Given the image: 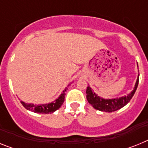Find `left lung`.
I'll use <instances>...</instances> for the list:
<instances>
[{"mask_svg": "<svg viewBox=\"0 0 148 148\" xmlns=\"http://www.w3.org/2000/svg\"><path fill=\"white\" fill-rule=\"evenodd\" d=\"M137 66H138V64H137ZM138 79H139V73L138 74L135 86L131 92L127 95H123L121 97L114 98V99H104L102 97H100L99 95H98V94L94 92V90L90 86H88L86 91L87 101L93 107V108L99 111H103L106 113H112V112L118 110L122 108L123 107H125L131 100L138 87Z\"/></svg>", "mask_w": 148, "mask_h": 148, "instance_id": "1", "label": "left lung"}]
</instances>
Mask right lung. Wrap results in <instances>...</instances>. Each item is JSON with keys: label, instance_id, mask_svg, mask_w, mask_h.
<instances>
[{"label": "right lung", "instance_id": "obj_1", "mask_svg": "<svg viewBox=\"0 0 148 148\" xmlns=\"http://www.w3.org/2000/svg\"><path fill=\"white\" fill-rule=\"evenodd\" d=\"M72 84V83H70ZM70 84H68L69 87ZM67 87L63 90V92L60 94L58 98L53 101L47 103V104H34L32 103H26L23 101H21V103L28 110L32 111L36 113H42V114H49V113H54L55 111L59 109L64 101L65 92H66Z\"/></svg>", "mask_w": 148, "mask_h": 148}]
</instances>
